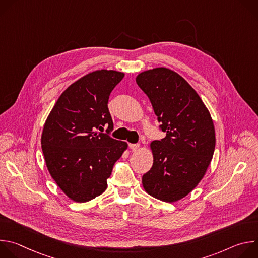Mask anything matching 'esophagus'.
<instances>
[{
	"instance_id": "1",
	"label": "esophagus",
	"mask_w": 258,
	"mask_h": 258,
	"mask_svg": "<svg viewBox=\"0 0 258 258\" xmlns=\"http://www.w3.org/2000/svg\"><path fill=\"white\" fill-rule=\"evenodd\" d=\"M128 147L133 151H136L140 148V145L139 144H128Z\"/></svg>"
}]
</instances>
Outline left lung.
<instances>
[{
	"mask_svg": "<svg viewBox=\"0 0 258 258\" xmlns=\"http://www.w3.org/2000/svg\"><path fill=\"white\" fill-rule=\"evenodd\" d=\"M136 82L148 96L165 138L150 145L153 165L142 177L149 195L174 202L187 196L204 176L213 156L215 132L196 91L176 72L144 71Z\"/></svg>",
	"mask_w": 258,
	"mask_h": 258,
	"instance_id": "obj_1",
	"label": "left lung"
}]
</instances>
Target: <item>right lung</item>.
Here are the masks:
<instances>
[{"instance_id":"right-lung-1","label":"right lung","mask_w":258,"mask_h":258,"mask_svg":"<svg viewBox=\"0 0 258 258\" xmlns=\"http://www.w3.org/2000/svg\"><path fill=\"white\" fill-rule=\"evenodd\" d=\"M124 73L97 70L69 86L44 125L42 149L51 176L73 201L87 202L107 188L114 163L127 144L108 134L113 121L108 109L112 90ZM101 130V132H98Z\"/></svg>"}]
</instances>
